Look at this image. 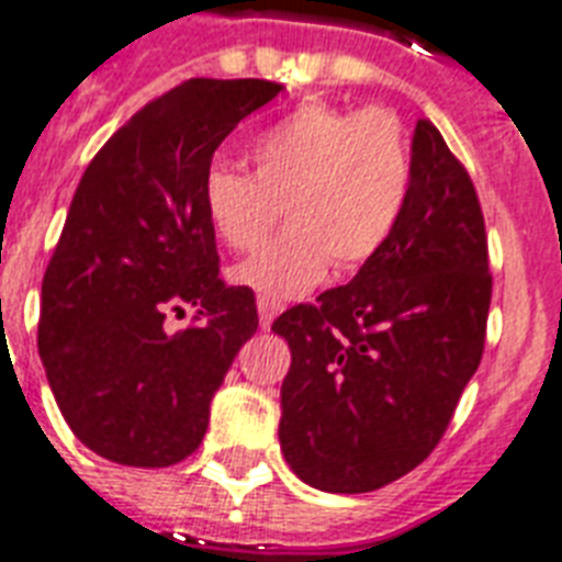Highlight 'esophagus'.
I'll return each instance as SVG.
<instances>
[{
    "instance_id": "1",
    "label": "esophagus",
    "mask_w": 562,
    "mask_h": 562,
    "mask_svg": "<svg viewBox=\"0 0 562 562\" xmlns=\"http://www.w3.org/2000/svg\"><path fill=\"white\" fill-rule=\"evenodd\" d=\"M256 308H259V324H262V329H268L273 324V317L282 312V303L271 297H259L256 300Z\"/></svg>"
}]
</instances>
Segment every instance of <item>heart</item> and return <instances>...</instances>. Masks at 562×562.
<instances>
[{
	"label": "heart",
	"instance_id": "1",
	"mask_svg": "<svg viewBox=\"0 0 562 562\" xmlns=\"http://www.w3.org/2000/svg\"><path fill=\"white\" fill-rule=\"evenodd\" d=\"M254 175L215 166L203 212L233 250L265 245L282 218L291 229L229 277L271 300L300 297L329 268L352 271L387 241L411 183V145L393 110H344L306 101L250 148Z\"/></svg>",
	"mask_w": 562,
	"mask_h": 562
}]
</instances>
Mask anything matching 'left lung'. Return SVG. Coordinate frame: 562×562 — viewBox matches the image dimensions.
I'll return each instance as SVG.
<instances>
[{
	"mask_svg": "<svg viewBox=\"0 0 562 562\" xmlns=\"http://www.w3.org/2000/svg\"><path fill=\"white\" fill-rule=\"evenodd\" d=\"M493 277L475 187L428 119L400 221L347 285L282 312L280 446L300 481L370 493L440 443L479 370Z\"/></svg>",
	"mask_w": 562,
	"mask_h": 562,
	"instance_id": "obj_1",
	"label": "left lung"
}]
</instances>
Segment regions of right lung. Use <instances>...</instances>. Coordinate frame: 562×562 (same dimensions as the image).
<instances>
[{"instance_id": "right-lung-1", "label": "right lung", "mask_w": 562, "mask_h": 562, "mask_svg": "<svg viewBox=\"0 0 562 562\" xmlns=\"http://www.w3.org/2000/svg\"><path fill=\"white\" fill-rule=\"evenodd\" d=\"M259 78H189L148 101L83 171L40 294L37 347L75 437L122 467L201 446L210 402L256 333L254 291L224 285L203 178L233 127L280 95ZM195 308L180 334L165 317Z\"/></svg>"}]
</instances>
